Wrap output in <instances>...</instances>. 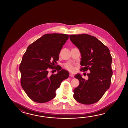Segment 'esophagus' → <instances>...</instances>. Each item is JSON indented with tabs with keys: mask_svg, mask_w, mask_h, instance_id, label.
<instances>
[{
	"mask_svg": "<svg viewBox=\"0 0 128 128\" xmlns=\"http://www.w3.org/2000/svg\"><path fill=\"white\" fill-rule=\"evenodd\" d=\"M70 77H74V75L73 74L70 73Z\"/></svg>",
	"mask_w": 128,
	"mask_h": 128,
	"instance_id": "1",
	"label": "esophagus"
}]
</instances>
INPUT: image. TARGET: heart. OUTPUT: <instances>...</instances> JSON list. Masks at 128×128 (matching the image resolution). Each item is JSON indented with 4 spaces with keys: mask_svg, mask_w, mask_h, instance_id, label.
Returning <instances> with one entry per match:
<instances>
[{
    "mask_svg": "<svg viewBox=\"0 0 128 128\" xmlns=\"http://www.w3.org/2000/svg\"><path fill=\"white\" fill-rule=\"evenodd\" d=\"M65 68H66L67 69H68V70L73 71L74 70L73 66L71 65L70 64H67L65 65Z\"/></svg>",
    "mask_w": 128,
    "mask_h": 128,
    "instance_id": "heart-1",
    "label": "heart"
}]
</instances>
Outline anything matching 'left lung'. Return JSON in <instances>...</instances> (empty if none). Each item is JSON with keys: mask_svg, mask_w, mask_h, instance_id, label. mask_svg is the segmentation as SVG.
<instances>
[{"mask_svg": "<svg viewBox=\"0 0 128 128\" xmlns=\"http://www.w3.org/2000/svg\"><path fill=\"white\" fill-rule=\"evenodd\" d=\"M71 42L81 54L80 71L89 70L86 80L80 74L74 77L80 84L74 90V98L79 103L89 105L100 100L110 86L112 58L108 48L95 36L88 34L70 35Z\"/></svg>", "mask_w": 128, "mask_h": 128, "instance_id": "1", "label": "left lung"}]
</instances>
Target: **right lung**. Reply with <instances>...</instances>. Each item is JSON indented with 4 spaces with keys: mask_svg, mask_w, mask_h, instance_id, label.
Masks as SVG:
<instances>
[{
    "mask_svg": "<svg viewBox=\"0 0 128 128\" xmlns=\"http://www.w3.org/2000/svg\"><path fill=\"white\" fill-rule=\"evenodd\" d=\"M68 39L64 34H46L28 46L19 69L22 87L29 98L38 103H45L56 96L55 92L69 73L60 66L55 67L63 45ZM49 68L56 69L50 76Z\"/></svg>",
    "mask_w": 128,
    "mask_h": 128,
    "instance_id": "1",
    "label": "right lung"
}]
</instances>
